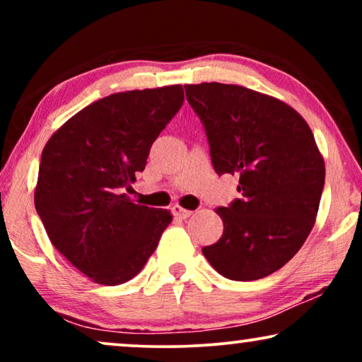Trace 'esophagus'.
I'll return each mask as SVG.
<instances>
[{"mask_svg": "<svg viewBox=\"0 0 362 362\" xmlns=\"http://www.w3.org/2000/svg\"><path fill=\"white\" fill-rule=\"evenodd\" d=\"M173 214H175L176 217H180V219H187V217H189L191 214H192V211H187V209H185V207H181V206H173Z\"/></svg>", "mask_w": 362, "mask_h": 362, "instance_id": "esophagus-1", "label": "esophagus"}]
</instances>
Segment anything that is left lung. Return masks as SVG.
I'll use <instances>...</instances> for the list:
<instances>
[{
	"mask_svg": "<svg viewBox=\"0 0 362 362\" xmlns=\"http://www.w3.org/2000/svg\"><path fill=\"white\" fill-rule=\"evenodd\" d=\"M217 175H239L240 199L217 207L224 232L202 249L222 276L259 280L305 244L318 214L325 161L308 123L285 102L230 83L185 86Z\"/></svg>",
	"mask_w": 362,
	"mask_h": 362,
	"instance_id": "1",
	"label": "left lung"
}]
</instances>
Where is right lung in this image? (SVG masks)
Returning <instances> with one entry per match:
<instances>
[{"mask_svg": "<svg viewBox=\"0 0 362 362\" xmlns=\"http://www.w3.org/2000/svg\"><path fill=\"white\" fill-rule=\"evenodd\" d=\"M185 102L182 86L112 93L49 138L34 204L52 245L100 285L132 280L173 216L127 196L150 148Z\"/></svg>", "mask_w": 362, "mask_h": 362, "instance_id": "obj_1", "label": "right lung"}]
</instances>
